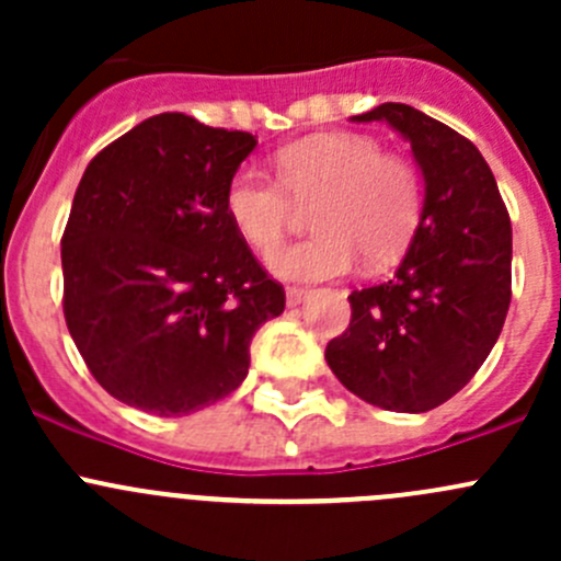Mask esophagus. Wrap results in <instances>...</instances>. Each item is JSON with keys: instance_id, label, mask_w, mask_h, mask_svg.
I'll return each instance as SVG.
<instances>
[{"instance_id": "esophagus-1", "label": "esophagus", "mask_w": 561, "mask_h": 561, "mask_svg": "<svg viewBox=\"0 0 561 561\" xmlns=\"http://www.w3.org/2000/svg\"><path fill=\"white\" fill-rule=\"evenodd\" d=\"M309 298L307 287H287V307H298Z\"/></svg>"}]
</instances>
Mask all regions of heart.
I'll list each match as a JSON object with an SVG mask.
<instances>
[{
    "instance_id": "heart-1",
    "label": "heart",
    "mask_w": 561,
    "mask_h": 561,
    "mask_svg": "<svg viewBox=\"0 0 561 561\" xmlns=\"http://www.w3.org/2000/svg\"><path fill=\"white\" fill-rule=\"evenodd\" d=\"M312 206V239L268 257L282 279L344 276L364 257L386 265L410 244L423 208L421 173L404 157L382 154L369 135H317L276 154V179L241 168L225 192V208L241 239L271 252L285 239L296 206Z\"/></svg>"
}]
</instances>
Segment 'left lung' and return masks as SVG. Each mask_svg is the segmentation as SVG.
Instances as JSON below:
<instances>
[{"instance_id":"left-lung-1","label":"left lung","mask_w":561,"mask_h":561,"mask_svg":"<svg viewBox=\"0 0 561 561\" xmlns=\"http://www.w3.org/2000/svg\"><path fill=\"white\" fill-rule=\"evenodd\" d=\"M353 122H388L421 165L423 211L388 282L350 293V325L325 360L344 388L393 412H428L467 386L511 307V214L472 140L410 105L382 103Z\"/></svg>"}]
</instances>
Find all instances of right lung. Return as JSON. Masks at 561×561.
<instances>
[{
  "mask_svg": "<svg viewBox=\"0 0 561 561\" xmlns=\"http://www.w3.org/2000/svg\"><path fill=\"white\" fill-rule=\"evenodd\" d=\"M254 146L252 133L160 113L89 162L61 236L65 320L113 399L162 417L225 399L254 331L285 312L225 208Z\"/></svg>",
  "mask_w": 561,
  "mask_h": 561,
  "instance_id": "1",
  "label": "right lung"
}]
</instances>
